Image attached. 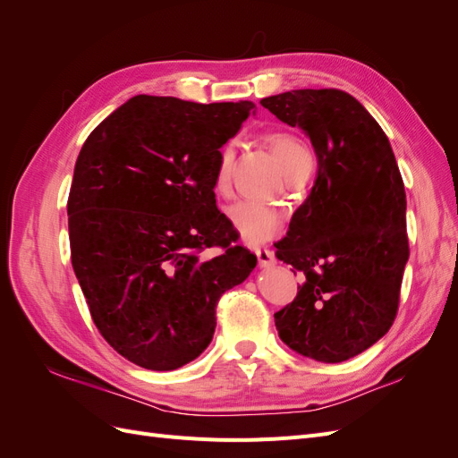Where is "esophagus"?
Segmentation results:
<instances>
[{
  "label": "esophagus",
  "instance_id": "1",
  "mask_svg": "<svg viewBox=\"0 0 458 458\" xmlns=\"http://www.w3.org/2000/svg\"><path fill=\"white\" fill-rule=\"evenodd\" d=\"M254 252L258 256L259 267H271V266H275V263H276L275 254L271 250H267V248H254Z\"/></svg>",
  "mask_w": 458,
  "mask_h": 458
}]
</instances>
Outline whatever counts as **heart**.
<instances>
[{
	"label": "heart",
	"mask_w": 458,
	"mask_h": 458,
	"mask_svg": "<svg viewBox=\"0 0 458 458\" xmlns=\"http://www.w3.org/2000/svg\"><path fill=\"white\" fill-rule=\"evenodd\" d=\"M266 143L273 152L275 160L279 162L281 170L294 179L301 174H308L313 168V158L298 137L290 133H269L266 135ZM234 160V145L225 143L217 152V164L214 172V187L217 192H227L231 187ZM227 219L239 237L248 244H261L271 241L283 227V216L271 206L258 204L252 200H239L227 208Z\"/></svg>",
	"instance_id": "heart-1"
}]
</instances>
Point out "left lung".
<instances>
[{"instance_id": "obj_1", "label": "left lung", "mask_w": 458, "mask_h": 458, "mask_svg": "<svg viewBox=\"0 0 458 458\" xmlns=\"http://www.w3.org/2000/svg\"><path fill=\"white\" fill-rule=\"evenodd\" d=\"M261 106L303 130L317 155L310 197L275 244V256L303 273L275 327L296 353L342 363L377 344L397 315L409 259L403 179L378 122L350 93L293 89Z\"/></svg>"}]
</instances>
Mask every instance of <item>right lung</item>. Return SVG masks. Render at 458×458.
Returning a JSON list of instances; mask_svg holds the SVG:
<instances>
[{"label": "right lung", "instance_id": "1", "mask_svg": "<svg viewBox=\"0 0 458 458\" xmlns=\"http://www.w3.org/2000/svg\"><path fill=\"white\" fill-rule=\"evenodd\" d=\"M254 106L135 95L80 150L68 195L72 267L103 338L143 369L197 359L217 300L256 267L214 192L217 152ZM208 247L220 252L206 259Z\"/></svg>", "mask_w": 458, "mask_h": 458}]
</instances>
